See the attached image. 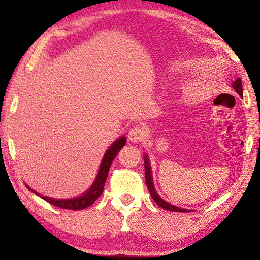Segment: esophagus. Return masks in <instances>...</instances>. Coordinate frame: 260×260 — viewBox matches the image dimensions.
Wrapping results in <instances>:
<instances>
[{
  "label": "esophagus",
  "mask_w": 260,
  "mask_h": 260,
  "mask_svg": "<svg viewBox=\"0 0 260 260\" xmlns=\"http://www.w3.org/2000/svg\"><path fill=\"white\" fill-rule=\"evenodd\" d=\"M147 135H148V131L146 127L136 125L129 129L128 140L132 141V142H139V141L146 139Z\"/></svg>",
  "instance_id": "esophagus-1"
}]
</instances>
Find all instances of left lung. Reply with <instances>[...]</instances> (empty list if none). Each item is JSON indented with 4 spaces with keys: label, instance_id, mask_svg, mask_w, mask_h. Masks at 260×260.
Masks as SVG:
<instances>
[{
    "label": "left lung",
    "instance_id": "8db88e82",
    "mask_svg": "<svg viewBox=\"0 0 260 260\" xmlns=\"http://www.w3.org/2000/svg\"><path fill=\"white\" fill-rule=\"evenodd\" d=\"M233 87H234V89L239 93V95L243 96V90H242V82H241V79H236V80L233 82ZM144 173H146V182H147V187H148V190L150 192V195L152 197V200L156 202V203L160 206V208L165 209V210H169V211H172V212H190L189 210H184V209H180L178 206H174L172 204H169L167 202H165L164 200H161L159 195L156 192L155 188H153V183H152V178H151V170H150V164H149V160H148V157L144 156Z\"/></svg>",
    "mask_w": 260,
    "mask_h": 260
}]
</instances>
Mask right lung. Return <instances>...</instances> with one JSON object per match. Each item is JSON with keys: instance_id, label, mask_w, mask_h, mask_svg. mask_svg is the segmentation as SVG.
<instances>
[{"instance_id": "right-lung-1", "label": "right lung", "mask_w": 260, "mask_h": 260, "mask_svg": "<svg viewBox=\"0 0 260 260\" xmlns=\"http://www.w3.org/2000/svg\"><path fill=\"white\" fill-rule=\"evenodd\" d=\"M125 143H126V138L122 136V138L118 139L116 142L109 148V150L105 152L102 162H101L99 174L98 177H96L95 182L93 183V186L90 187L89 190L83 193L82 196H79V197H76V199H71V200H55V199H50V197H45L41 195L40 197H42L43 200L47 201L48 203H50L55 206H58V208H61V209L82 210V209L88 208V206H90L101 195H102L105 180H107L108 174H109L110 166H111L114 157L118 155V152L120 151V149L125 146ZM27 188L30 191H33L34 193L39 195L38 192H35L33 189H30L28 186Z\"/></svg>"}]
</instances>
